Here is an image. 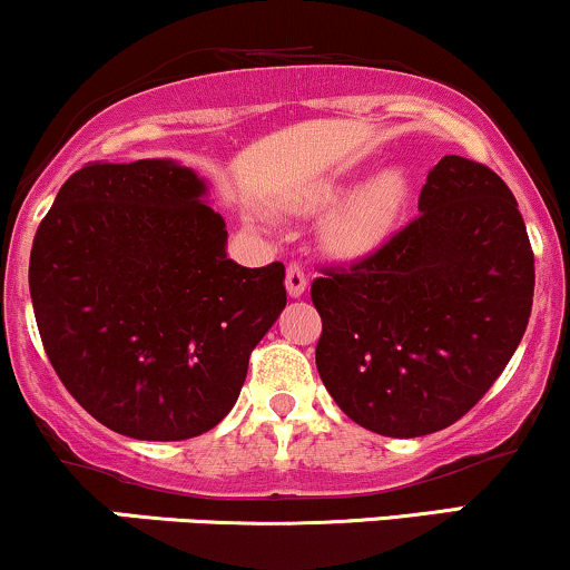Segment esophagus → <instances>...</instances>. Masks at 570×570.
<instances>
[{
  "mask_svg": "<svg viewBox=\"0 0 570 570\" xmlns=\"http://www.w3.org/2000/svg\"><path fill=\"white\" fill-rule=\"evenodd\" d=\"M285 287L293 298H298L306 291V272L298 264H291L285 272Z\"/></svg>",
  "mask_w": 570,
  "mask_h": 570,
  "instance_id": "34e87169",
  "label": "esophagus"
}]
</instances>
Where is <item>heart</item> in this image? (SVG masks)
Returning <instances> with one entry per match:
<instances>
[{
    "instance_id": "obj_1",
    "label": "heart",
    "mask_w": 570,
    "mask_h": 570,
    "mask_svg": "<svg viewBox=\"0 0 570 570\" xmlns=\"http://www.w3.org/2000/svg\"><path fill=\"white\" fill-rule=\"evenodd\" d=\"M346 191H350V184L344 180H320L301 194L296 205L298 210H323V207L336 205ZM405 203L407 180L403 173H384L354 194L350 203L331 218L325 229L327 245L344 256H360V253L373 250L397 226Z\"/></svg>"
}]
</instances>
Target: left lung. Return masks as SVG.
Segmentation results:
<instances>
[{"mask_svg": "<svg viewBox=\"0 0 570 570\" xmlns=\"http://www.w3.org/2000/svg\"><path fill=\"white\" fill-rule=\"evenodd\" d=\"M533 279L510 186L488 165L448 154L421 186L416 218L312 283L320 379L346 416L384 438L445 430L510 363Z\"/></svg>", "mask_w": 570, "mask_h": 570, "instance_id": "8db88e82", "label": "left lung"}]
</instances>
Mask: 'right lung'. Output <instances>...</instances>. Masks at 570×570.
I'll list each match as a JSON object with an SVG mask.
<instances>
[{"label":"right lung","mask_w":570,"mask_h":570,"mask_svg":"<svg viewBox=\"0 0 570 570\" xmlns=\"http://www.w3.org/2000/svg\"><path fill=\"white\" fill-rule=\"evenodd\" d=\"M205 184L167 159L87 163L31 247L42 346L79 405L136 440H189L237 403L285 309V266L226 258Z\"/></svg>","instance_id":"right-lung-1"}]
</instances>
